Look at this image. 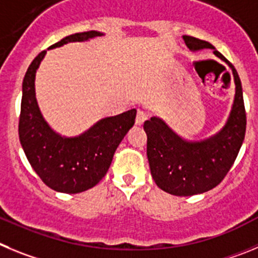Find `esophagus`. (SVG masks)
Returning <instances> with one entry per match:
<instances>
[{
  "mask_svg": "<svg viewBox=\"0 0 258 258\" xmlns=\"http://www.w3.org/2000/svg\"><path fill=\"white\" fill-rule=\"evenodd\" d=\"M146 119H148V115L143 110H138V114H136V124L141 126Z\"/></svg>",
  "mask_w": 258,
  "mask_h": 258,
  "instance_id": "obj_1",
  "label": "esophagus"
}]
</instances>
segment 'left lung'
Returning a JSON list of instances; mask_svg holds the SVG:
<instances>
[{"instance_id": "left-lung-1", "label": "left lung", "mask_w": 258, "mask_h": 258, "mask_svg": "<svg viewBox=\"0 0 258 258\" xmlns=\"http://www.w3.org/2000/svg\"><path fill=\"white\" fill-rule=\"evenodd\" d=\"M192 51L212 48L207 41L182 36ZM215 55L227 62L219 51ZM234 74L235 99L224 128L210 139L186 141L169 128L161 118L144 122L148 136L146 154L150 173L158 187L177 197H190L213 189L224 180L235 162L245 135L247 117L243 101L242 82L233 64L227 62Z\"/></svg>"}]
</instances>
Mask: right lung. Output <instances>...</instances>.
<instances>
[{
	"label": "right lung",
	"mask_w": 258,
	"mask_h": 258,
	"mask_svg": "<svg viewBox=\"0 0 258 258\" xmlns=\"http://www.w3.org/2000/svg\"><path fill=\"white\" fill-rule=\"evenodd\" d=\"M103 36L96 31L74 33L48 48ZM46 51L39 52L23 80L19 139L28 161L39 178L55 191L77 194L94 187L106 175L115 149L134 126L136 109L99 120L76 138H62L43 119L34 91L37 68Z\"/></svg>",
	"instance_id": "obj_1"
}]
</instances>
